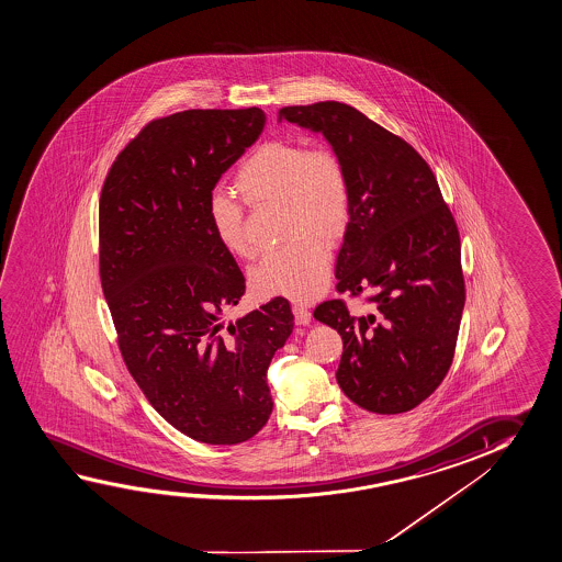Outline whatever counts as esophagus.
Segmentation results:
<instances>
[{
    "mask_svg": "<svg viewBox=\"0 0 562 562\" xmlns=\"http://www.w3.org/2000/svg\"><path fill=\"white\" fill-rule=\"evenodd\" d=\"M293 314L294 322H296V324H301V326L311 324V311H308V308H304L303 304H294Z\"/></svg>",
    "mask_w": 562,
    "mask_h": 562,
    "instance_id": "obj_1",
    "label": "esophagus"
}]
</instances>
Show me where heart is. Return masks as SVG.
Wrapping results in <instances>:
<instances>
[{
	"label": "heart",
	"mask_w": 562,
	"mask_h": 562,
	"mask_svg": "<svg viewBox=\"0 0 562 562\" xmlns=\"http://www.w3.org/2000/svg\"><path fill=\"white\" fill-rule=\"evenodd\" d=\"M234 188L248 205L283 206V234L291 238L251 269L254 291L291 301L318 296L330 277L328 241L336 244L346 234L351 214L348 168L338 151L269 140L241 161ZM206 218L224 250L250 256L244 209L236 199L216 191L206 201Z\"/></svg>",
	"instance_id": "1"
}]
</instances>
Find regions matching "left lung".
<instances>
[{
    "mask_svg": "<svg viewBox=\"0 0 562 562\" xmlns=\"http://www.w3.org/2000/svg\"><path fill=\"white\" fill-rule=\"evenodd\" d=\"M279 119L324 134L348 168L351 214L336 289L369 293L374 314L353 316L341 299L314 308L344 339L339 389L374 414L412 411L453 363L464 306L453 214L428 161L356 108L321 101L283 108Z\"/></svg>",
    "mask_w": 562,
    "mask_h": 562,
    "instance_id": "1",
    "label": "left lung"
}]
</instances>
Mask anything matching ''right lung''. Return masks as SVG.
Masks as SVG:
<instances>
[{"mask_svg":"<svg viewBox=\"0 0 562 562\" xmlns=\"http://www.w3.org/2000/svg\"><path fill=\"white\" fill-rule=\"evenodd\" d=\"M263 125L259 108L154 119L99 199V276L126 369L161 418L209 446L268 424V367L294 326L283 296L224 326L246 279L206 218L214 186Z\"/></svg>","mask_w":562,"mask_h":562,"instance_id":"1","label":"right lung"}]
</instances>
